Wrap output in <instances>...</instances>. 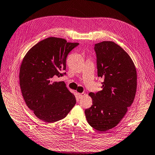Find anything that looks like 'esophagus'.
Wrapping results in <instances>:
<instances>
[{
    "instance_id": "esophagus-1",
    "label": "esophagus",
    "mask_w": 155,
    "mask_h": 155,
    "mask_svg": "<svg viewBox=\"0 0 155 155\" xmlns=\"http://www.w3.org/2000/svg\"><path fill=\"white\" fill-rule=\"evenodd\" d=\"M78 95L79 99H81V98L85 95V93H78Z\"/></svg>"
}]
</instances>
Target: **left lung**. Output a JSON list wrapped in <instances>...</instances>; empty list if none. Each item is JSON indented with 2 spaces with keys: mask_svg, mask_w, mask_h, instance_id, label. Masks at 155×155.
I'll use <instances>...</instances> for the list:
<instances>
[{
  "mask_svg": "<svg viewBox=\"0 0 155 155\" xmlns=\"http://www.w3.org/2000/svg\"><path fill=\"white\" fill-rule=\"evenodd\" d=\"M98 76L103 89L89 93L93 104L85 114L89 125L101 133L116 126L133 103L137 91V71L133 60L112 41L95 44Z\"/></svg>",
  "mask_w": 155,
  "mask_h": 155,
  "instance_id": "8db88e82",
  "label": "left lung"
}]
</instances>
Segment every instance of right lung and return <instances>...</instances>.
Segmentation results:
<instances>
[{"label":"right lung","mask_w":155,"mask_h":155,"mask_svg":"<svg viewBox=\"0 0 155 155\" xmlns=\"http://www.w3.org/2000/svg\"><path fill=\"white\" fill-rule=\"evenodd\" d=\"M78 45L48 37L30 48L22 60L19 74L22 96L33 114L45 122L64 118L76 103L65 83L54 80L62 76L67 56Z\"/></svg>","instance_id":"1"}]
</instances>
